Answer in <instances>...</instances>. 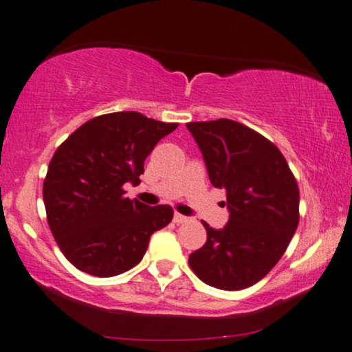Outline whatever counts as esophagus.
I'll return each mask as SVG.
<instances>
[{
	"mask_svg": "<svg viewBox=\"0 0 352 352\" xmlns=\"http://www.w3.org/2000/svg\"><path fill=\"white\" fill-rule=\"evenodd\" d=\"M186 221H188V217L184 214H179V212H175V214H173V222H175V224H184V222H186Z\"/></svg>",
	"mask_w": 352,
	"mask_h": 352,
	"instance_id": "esophagus-1",
	"label": "esophagus"
}]
</instances>
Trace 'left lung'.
I'll use <instances>...</instances> for the list:
<instances>
[{
    "label": "left lung",
    "instance_id": "1",
    "mask_svg": "<svg viewBox=\"0 0 352 352\" xmlns=\"http://www.w3.org/2000/svg\"><path fill=\"white\" fill-rule=\"evenodd\" d=\"M216 188L226 190L229 221L206 229L188 263L208 286L240 291L273 270L299 224V186L271 141L234 120L186 123Z\"/></svg>",
    "mask_w": 352,
    "mask_h": 352
}]
</instances>
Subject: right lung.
I'll use <instances>...</instances> for the list:
<instances>
[{"label": "right lung", "mask_w": 352, "mask_h": 352, "mask_svg": "<svg viewBox=\"0 0 352 352\" xmlns=\"http://www.w3.org/2000/svg\"><path fill=\"white\" fill-rule=\"evenodd\" d=\"M179 126L138 112L89 120L53 154L43 182L47 219L58 247L78 270L110 278L143 260L149 239L173 217L168 204L124 197L154 146Z\"/></svg>", "instance_id": "add662e5"}]
</instances>
